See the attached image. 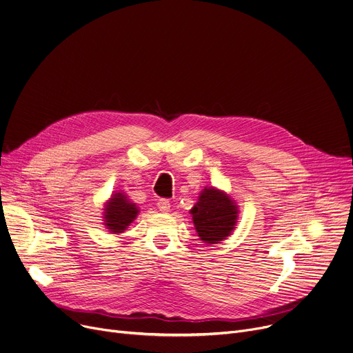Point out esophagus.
Segmentation results:
<instances>
[{
	"mask_svg": "<svg viewBox=\"0 0 353 353\" xmlns=\"http://www.w3.org/2000/svg\"><path fill=\"white\" fill-rule=\"evenodd\" d=\"M158 208L162 211V212H169L170 210V201L166 199V198H161L158 201Z\"/></svg>",
	"mask_w": 353,
	"mask_h": 353,
	"instance_id": "obj_1",
	"label": "esophagus"
}]
</instances>
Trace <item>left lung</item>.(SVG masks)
Returning <instances> with one entry per match:
<instances>
[{
    "label": "left lung",
    "instance_id": "obj_1",
    "mask_svg": "<svg viewBox=\"0 0 353 353\" xmlns=\"http://www.w3.org/2000/svg\"><path fill=\"white\" fill-rule=\"evenodd\" d=\"M199 239L208 244L225 240L236 226L239 210L234 201L218 188H204L190 211Z\"/></svg>",
    "mask_w": 353,
    "mask_h": 353
}]
</instances>
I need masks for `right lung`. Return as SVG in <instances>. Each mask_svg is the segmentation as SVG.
<instances>
[{
	"label": "right lung",
	"instance_id": "add662e5",
	"mask_svg": "<svg viewBox=\"0 0 353 353\" xmlns=\"http://www.w3.org/2000/svg\"><path fill=\"white\" fill-rule=\"evenodd\" d=\"M138 208L124 192H114L105 205V226L113 234L123 233L137 218Z\"/></svg>",
	"mask_w": 353,
	"mask_h": 353
}]
</instances>
